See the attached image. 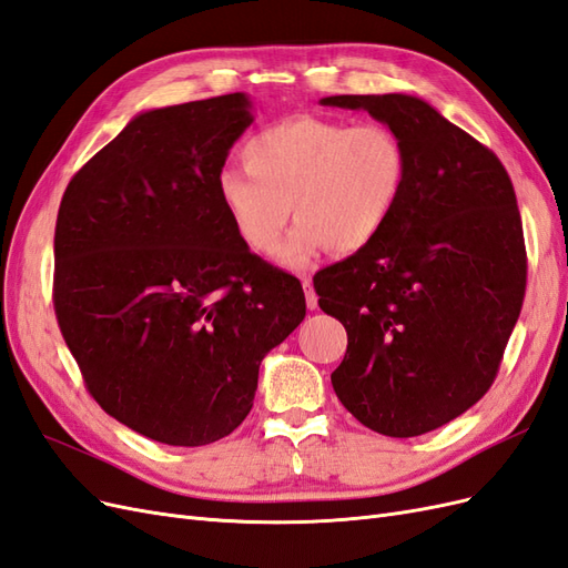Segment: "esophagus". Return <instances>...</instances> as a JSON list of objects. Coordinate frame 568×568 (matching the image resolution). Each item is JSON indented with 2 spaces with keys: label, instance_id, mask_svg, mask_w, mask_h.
<instances>
[{
  "label": "esophagus",
  "instance_id": "1",
  "mask_svg": "<svg viewBox=\"0 0 568 568\" xmlns=\"http://www.w3.org/2000/svg\"><path fill=\"white\" fill-rule=\"evenodd\" d=\"M303 288H305V303H307V307H311V311H315V307H317V294H315V288H313V282L311 280H303Z\"/></svg>",
  "mask_w": 568,
  "mask_h": 568
}]
</instances>
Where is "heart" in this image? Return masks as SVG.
Instances as JSON below:
<instances>
[{
  "label": "heart",
  "instance_id": "1",
  "mask_svg": "<svg viewBox=\"0 0 568 568\" xmlns=\"http://www.w3.org/2000/svg\"><path fill=\"white\" fill-rule=\"evenodd\" d=\"M246 170L225 168L217 196L236 236L286 267H303L324 246L348 255L376 242L405 196L409 153L386 125L296 115L255 132L242 149Z\"/></svg>",
  "mask_w": 568,
  "mask_h": 568
}]
</instances>
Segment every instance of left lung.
Masks as SVG:
<instances>
[{
  "instance_id": "8db88e82",
  "label": "left lung",
  "mask_w": 568,
  "mask_h": 568,
  "mask_svg": "<svg viewBox=\"0 0 568 568\" xmlns=\"http://www.w3.org/2000/svg\"><path fill=\"white\" fill-rule=\"evenodd\" d=\"M409 153L405 196L376 242L315 274L320 307L348 334L332 386L376 434L453 422L493 386L526 294L511 180L495 153L407 94H338Z\"/></svg>"
}]
</instances>
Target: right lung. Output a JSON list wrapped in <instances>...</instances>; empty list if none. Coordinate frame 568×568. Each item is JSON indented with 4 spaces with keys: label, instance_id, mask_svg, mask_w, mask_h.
Returning a JSON list of instances; mask_svg holds the SVG:
<instances>
[{
    "label": "right lung",
    "instance_id": "obj_1",
    "mask_svg": "<svg viewBox=\"0 0 568 568\" xmlns=\"http://www.w3.org/2000/svg\"><path fill=\"white\" fill-rule=\"evenodd\" d=\"M246 94L132 118L68 182L54 311L101 409L165 445L246 419L263 357L305 317L303 286L236 236L217 196Z\"/></svg>",
    "mask_w": 568,
    "mask_h": 568
}]
</instances>
